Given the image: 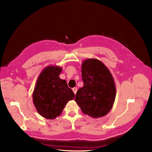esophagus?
<instances>
[{"label": "esophagus", "instance_id": "1", "mask_svg": "<svg viewBox=\"0 0 152 152\" xmlns=\"http://www.w3.org/2000/svg\"><path fill=\"white\" fill-rule=\"evenodd\" d=\"M72 90L73 92H74V94H76V92H77V88H72Z\"/></svg>", "mask_w": 152, "mask_h": 152}]
</instances>
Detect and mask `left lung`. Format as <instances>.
I'll use <instances>...</instances> for the list:
<instances>
[{"label":"left lung","instance_id":"1","mask_svg":"<svg viewBox=\"0 0 152 152\" xmlns=\"http://www.w3.org/2000/svg\"><path fill=\"white\" fill-rule=\"evenodd\" d=\"M84 83L77 91L75 101L81 111L94 118L107 115L115 99L116 88L109 69L100 61L87 58L81 64Z\"/></svg>","mask_w":152,"mask_h":152}]
</instances>
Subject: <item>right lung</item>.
<instances>
[{
    "label": "right lung",
    "mask_w": 152,
    "mask_h": 152,
    "mask_svg": "<svg viewBox=\"0 0 152 152\" xmlns=\"http://www.w3.org/2000/svg\"><path fill=\"white\" fill-rule=\"evenodd\" d=\"M62 67L48 66L38 76L33 93V102L38 114L53 119L59 116L67 103L75 99V94L59 75Z\"/></svg>",
    "instance_id": "right-lung-1"
}]
</instances>
